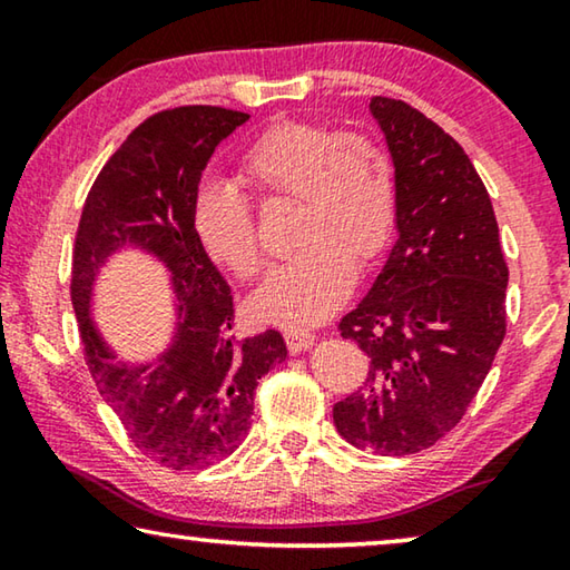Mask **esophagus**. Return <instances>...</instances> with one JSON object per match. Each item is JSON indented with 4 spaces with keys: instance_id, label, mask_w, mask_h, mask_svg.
Here are the masks:
<instances>
[{
    "instance_id": "34e87169",
    "label": "esophagus",
    "mask_w": 570,
    "mask_h": 570,
    "mask_svg": "<svg viewBox=\"0 0 570 570\" xmlns=\"http://www.w3.org/2000/svg\"><path fill=\"white\" fill-rule=\"evenodd\" d=\"M284 340H286L288 352L296 354V352L308 350V346L314 344L316 336H314L312 332H304V330H286V332H284Z\"/></svg>"
}]
</instances>
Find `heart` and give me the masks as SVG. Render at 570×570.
I'll use <instances>...</instances> for the list:
<instances>
[{"mask_svg": "<svg viewBox=\"0 0 570 570\" xmlns=\"http://www.w3.org/2000/svg\"><path fill=\"white\" fill-rule=\"evenodd\" d=\"M238 178L262 200L296 204V250L250 298L256 316L288 330L320 324L350 292L354 266L372 264L390 244L397 183L387 153L364 132L284 120L240 153ZM190 226L228 274L244 282L262 274L256 216L240 193L208 183L193 198Z\"/></svg>", "mask_w": 570, "mask_h": 570, "instance_id": "1", "label": "heart"}]
</instances>
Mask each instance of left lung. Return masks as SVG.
Wrapping results in <instances>:
<instances>
[{"label": "left lung", "mask_w": 570, "mask_h": 570, "mask_svg": "<svg viewBox=\"0 0 570 570\" xmlns=\"http://www.w3.org/2000/svg\"><path fill=\"white\" fill-rule=\"evenodd\" d=\"M397 183L387 264L342 316L370 360L334 404L340 435L377 455H414L465 417L505 340L508 264L493 204L460 142L404 100H370Z\"/></svg>", "instance_id": "left-lung-1"}]
</instances>
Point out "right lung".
Instances as JSON below:
<instances>
[{"label": "right lung", "mask_w": 570, "mask_h": 570, "mask_svg": "<svg viewBox=\"0 0 570 570\" xmlns=\"http://www.w3.org/2000/svg\"><path fill=\"white\" fill-rule=\"evenodd\" d=\"M248 112L180 105L142 120L105 163L85 198L70 296L85 362L135 448L160 468L200 470L246 438L258 380L286 360L282 334L238 340L230 288L198 246L190 206L206 163ZM156 253L174 274L179 334L156 367H125L89 320L94 272L118 245Z\"/></svg>", "instance_id": "add662e5"}]
</instances>
